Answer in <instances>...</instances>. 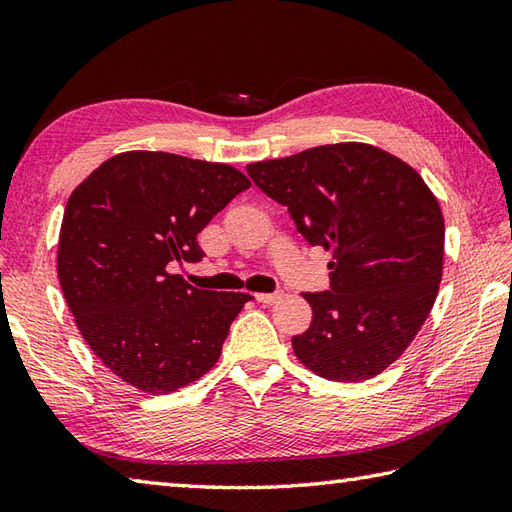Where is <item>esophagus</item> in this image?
Segmentation results:
<instances>
[{
  "mask_svg": "<svg viewBox=\"0 0 512 512\" xmlns=\"http://www.w3.org/2000/svg\"><path fill=\"white\" fill-rule=\"evenodd\" d=\"M255 299L264 306H273L279 302V299H282V293H259V295H255Z\"/></svg>",
  "mask_w": 512,
  "mask_h": 512,
  "instance_id": "obj_1",
  "label": "esophagus"
}]
</instances>
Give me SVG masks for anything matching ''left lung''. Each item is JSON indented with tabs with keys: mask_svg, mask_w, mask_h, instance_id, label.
<instances>
[{
	"mask_svg": "<svg viewBox=\"0 0 512 512\" xmlns=\"http://www.w3.org/2000/svg\"><path fill=\"white\" fill-rule=\"evenodd\" d=\"M288 206L310 246L333 250L330 288L304 293L313 322L295 357L319 377L362 382L402 357L435 304L444 217L422 175L386 150L342 142L246 166Z\"/></svg>",
	"mask_w": 512,
	"mask_h": 512,
	"instance_id": "obj_1",
	"label": "left lung"
}]
</instances>
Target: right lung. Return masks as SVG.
Returning <instances> with one entry per match:
<instances>
[{
    "label": "right lung",
    "instance_id": "right-lung-1",
    "mask_svg": "<svg viewBox=\"0 0 512 512\" xmlns=\"http://www.w3.org/2000/svg\"><path fill=\"white\" fill-rule=\"evenodd\" d=\"M248 186L228 164L128 150L68 197L59 284L86 344L122 382L164 395L215 366L253 297L195 288L168 264L199 262L197 235Z\"/></svg>",
    "mask_w": 512,
    "mask_h": 512
}]
</instances>
